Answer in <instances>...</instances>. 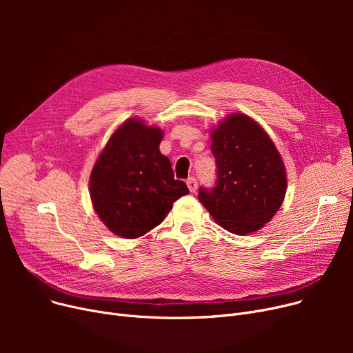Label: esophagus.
<instances>
[{"label": "esophagus", "instance_id": "obj_1", "mask_svg": "<svg viewBox=\"0 0 353 353\" xmlns=\"http://www.w3.org/2000/svg\"><path fill=\"white\" fill-rule=\"evenodd\" d=\"M186 183H188V188H189V190H190L192 193H194V192L197 190V186H199V184H197V180H196L194 177H189Z\"/></svg>", "mask_w": 353, "mask_h": 353}]
</instances>
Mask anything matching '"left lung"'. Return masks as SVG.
Instances as JSON below:
<instances>
[{
	"label": "left lung",
	"mask_w": 353,
	"mask_h": 353,
	"mask_svg": "<svg viewBox=\"0 0 353 353\" xmlns=\"http://www.w3.org/2000/svg\"><path fill=\"white\" fill-rule=\"evenodd\" d=\"M216 184L200 188L199 200L217 223L234 234L262 229L282 206L286 170L265 130L234 113L212 132Z\"/></svg>",
	"instance_id": "obj_1"
}]
</instances>
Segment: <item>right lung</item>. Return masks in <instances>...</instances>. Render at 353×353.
Returning a JSON list of instances; mask_svg holds the SVG:
<instances>
[{"instance_id":"obj_1","label":"right lung","mask_w":353,"mask_h":353,"mask_svg":"<svg viewBox=\"0 0 353 353\" xmlns=\"http://www.w3.org/2000/svg\"><path fill=\"white\" fill-rule=\"evenodd\" d=\"M161 130L130 119L111 136L90 177L92 206L117 236L136 239L159 226L173 203L189 194L159 150Z\"/></svg>"}]
</instances>
